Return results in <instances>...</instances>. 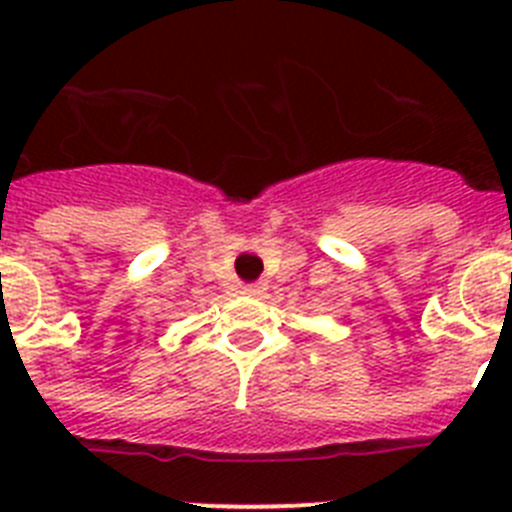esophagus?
Wrapping results in <instances>:
<instances>
[{
    "instance_id": "esophagus-1",
    "label": "esophagus",
    "mask_w": 512,
    "mask_h": 512,
    "mask_svg": "<svg viewBox=\"0 0 512 512\" xmlns=\"http://www.w3.org/2000/svg\"><path fill=\"white\" fill-rule=\"evenodd\" d=\"M266 292V284L264 282H256V284H246L243 287V295L246 297H261Z\"/></svg>"
}]
</instances>
